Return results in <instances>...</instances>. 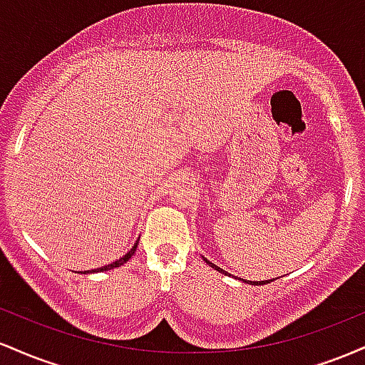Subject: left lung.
<instances>
[{
	"label": "left lung",
	"instance_id": "1",
	"mask_svg": "<svg viewBox=\"0 0 365 365\" xmlns=\"http://www.w3.org/2000/svg\"><path fill=\"white\" fill-rule=\"evenodd\" d=\"M204 261H206L207 264H209V266H211V267H215V269L216 271H220V273H225V274H228V273H226V271H223V269H221V267H217V266H215V264H212V262H209L207 261V259H204ZM266 283H269V282H252V284H266Z\"/></svg>",
	"mask_w": 365,
	"mask_h": 365
}]
</instances>
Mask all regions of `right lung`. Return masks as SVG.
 <instances>
[{
	"mask_svg": "<svg viewBox=\"0 0 365 365\" xmlns=\"http://www.w3.org/2000/svg\"><path fill=\"white\" fill-rule=\"evenodd\" d=\"M137 244H139V242H137ZM137 244H135V245H133V247H132V249H130V250H128V252L123 255V257L116 259V261H115V262L108 264V266H104V267H99V269H96V271H108V269H113V267H120V266H121V264H125V262H127V261H128V259H130V257H132V255H133V254H135Z\"/></svg>",
	"mask_w": 365,
	"mask_h": 365,
	"instance_id": "add662e5",
	"label": "right lung"
}]
</instances>
